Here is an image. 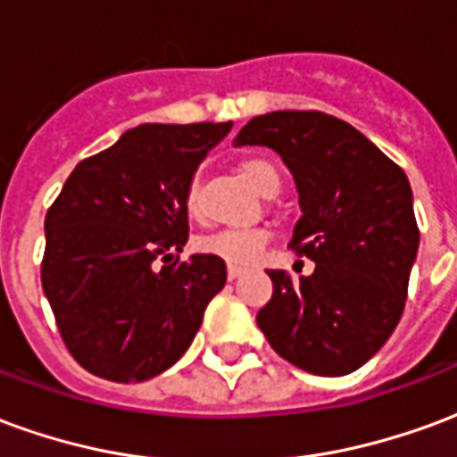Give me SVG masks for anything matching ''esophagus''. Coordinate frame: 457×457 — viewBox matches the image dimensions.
Listing matches in <instances>:
<instances>
[{
    "mask_svg": "<svg viewBox=\"0 0 457 457\" xmlns=\"http://www.w3.org/2000/svg\"><path fill=\"white\" fill-rule=\"evenodd\" d=\"M242 274H245V267H237V264H229L228 267L229 278H237V277H242Z\"/></svg>",
    "mask_w": 457,
    "mask_h": 457,
    "instance_id": "obj_1",
    "label": "esophagus"
}]
</instances>
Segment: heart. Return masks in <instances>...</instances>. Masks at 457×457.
I'll return each mask as SVG.
<instances>
[{
  "mask_svg": "<svg viewBox=\"0 0 457 457\" xmlns=\"http://www.w3.org/2000/svg\"><path fill=\"white\" fill-rule=\"evenodd\" d=\"M239 170L267 198L277 195L281 188V173L269 159H262V156L245 159L239 163ZM183 208L190 220H200L205 215V198H203L200 179H193L188 183V188L183 193ZM264 242H267V235L262 229H220V232L200 237L195 242V249L229 264H249L259 254V249L264 247Z\"/></svg>",
  "mask_w": 457,
  "mask_h": 457,
  "instance_id": "heart-1",
  "label": "heart"
}]
</instances>
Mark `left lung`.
I'll return each mask as SVG.
<instances>
[{
	"label": "left lung",
	"instance_id": "left-lung-1",
	"mask_svg": "<svg viewBox=\"0 0 457 457\" xmlns=\"http://www.w3.org/2000/svg\"><path fill=\"white\" fill-rule=\"evenodd\" d=\"M235 146H269L294 173L301 220L288 247L316 262L274 269L257 326L287 362L320 377L362 367L399 323L416 252L409 179L347 121L281 110L249 120Z\"/></svg>",
	"mask_w": 457,
	"mask_h": 457
}]
</instances>
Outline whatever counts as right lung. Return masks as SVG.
<instances>
[{"label": "right lung", "instance_id": "add662e5", "mask_svg": "<svg viewBox=\"0 0 457 457\" xmlns=\"http://www.w3.org/2000/svg\"><path fill=\"white\" fill-rule=\"evenodd\" d=\"M229 129L232 121L134 127L80 161L46 212L41 284L87 372L144 382L193 343L228 269L212 254L179 259L188 242L183 193Z\"/></svg>", "mask_w": 457, "mask_h": 457}]
</instances>
